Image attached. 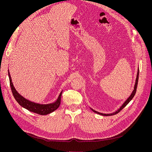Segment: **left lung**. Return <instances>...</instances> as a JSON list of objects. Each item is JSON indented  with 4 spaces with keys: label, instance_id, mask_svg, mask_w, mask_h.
I'll return each instance as SVG.
<instances>
[{
    "label": "left lung",
    "instance_id": "1",
    "mask_svg": "<svg viewBox=\"0 0 152 152\" xmlns=\"http://www.w3.org/2000/svg\"><path fill=\"white\" fill-rule=\"evenodd\" d=\"M139 68H138L137 69V76H136V79H135V84H134V89L132 92V93L131 94V95H129V97L127 98L125 102L123 103L122 105L119 107L118 110H116L115 111H114V112L113 113H100V112H98V111H95L94 110H93L92 108H91V110L94 111V113H97V114H99V115H102V116H112V115H116L118 113H119V111H120L122 109H123L128 103L130 102V101L133 99V97H134V95L135 94V93H136V91H137V84H138V79H139Z\"/></svg>",
    "mask_w": 152,
    "mask_h": 152
}]
</instances>
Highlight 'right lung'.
<instances>
[{"label":"right lung","instance_id":"right-lung-1","mask_svg":"<svg viewBox=\"0 0 152 152\" xmlns=\"http://www.w3.org/2000/svg\"><path fill=\"white\" fill-rule=\"evenodd\" d=\"M8 73H9L10 87L13 97L19 104L24 108L29 110V111H31V112L37 113L39 115H47L48 114L51 113L59 107L60 105L61 97L63 90L60 93L57 99L52 103H48V104H41V103H35L23 97L21 95H20L17 92L13 84L9 70H8Z\"/></svg>","mask_w":152,"mask_h":152}]
</instances>
